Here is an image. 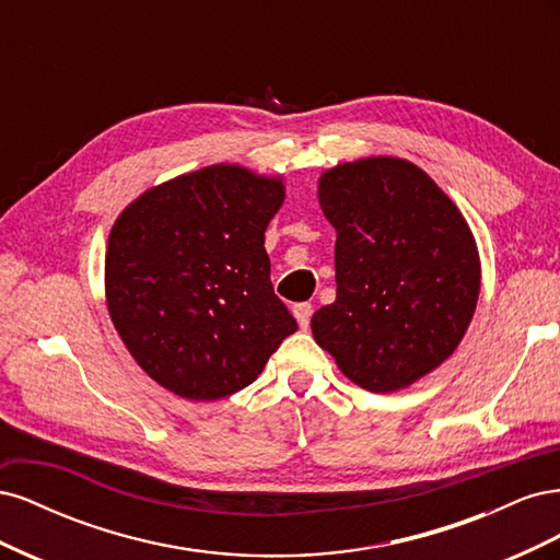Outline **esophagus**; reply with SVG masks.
Wrapping results in <instances>:
<instances>
[{
	"label": "esophagus",
	"instance_id": "obj_1",
	"mask_svg": "<svg viewBox=\"0 0 560 560\" xmlns=\"http://www.w3.org/2000/svg\"><path fill=\"white\" fill-rule=\"evenodd\" d=\"M292 313H294V317H296V322H299V327L301 329H306L308 325H311V315H313V306L308 301H303V303H294V308H292Z\"/></svg>",
	"mask_w": 560,
	"mask_h": 560
}]
</instances>
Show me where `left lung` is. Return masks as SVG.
Here are the masks:
<instances>
[{
	"mask_svg": "<svg viewBox=\"0 0 560 560\" xmlns=\"http://www.w3.org/2000/svg\"><path fill=\"white\" fill-rule=\"evenodd\" d=\"M336 229V301L313 336L343 374L393 393L457 348L479 299V254L451 198L401 159L336 165L319 179Z\"/></svg>",
	"mask_w": 560,
	"mask_h": 560,
	"instance_id": "1",
	"label": "left lung"
}]
</instances>
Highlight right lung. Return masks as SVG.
<instances>
[{
    "instance_id": "right-lung-1",
    "label": "right lung",
    "mask_w": 560,
    "mask_h": 560,
    "mask_svg": "<svg viewBox=\"0 0 560 560\" xmlns=\"http://www.w3.org/2000/svg\"><path fill=\"white\" fill-rule=\"evenodd\" d=\"M282 198L280 179L210 165L147 191L116 219L109 315L132 358L171 393L196 401L238 393L296 331L264 247Z\"/></svg>"
}]
</instances>
